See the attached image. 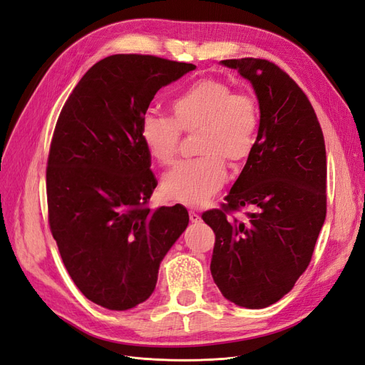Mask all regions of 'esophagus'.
<instances>
[{
  "label": "esophagus",
  "mask_w": 365,
  "mask_h": 365,
  "mask_svg": "<svg viewBox=\"0 0 365 365\" xmlns=\"http://www.w3.org/2000/svg\"><path fill=\"white\" fill-rule=\"evenodd\" d=\"M189 217H190L192 222H195V224H200V222H201V216L197 215V213H195V212H190V213H189Z\"/></svg>",
  "instance_id": "34e87169"
}]
</instances>
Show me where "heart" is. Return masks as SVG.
<instances>
[{
	"mask_svg": "<svg viewBox=\"0 0 365 365\" xmlns=\"http://www.w3.org/2000/svg\"><path fill=\"white\" fill-rule=\"evenodd\" d=\"M260 109L256 97L235 91L228 82L205 77L172 102V115L150 108L140 118V138L161 164L176 157L182 132L195 138L200 157L182 160L163 176L161 190L170 201L189 207L207 204L227 182L224 160L248 158L257 140Z\"/></svg>",
	"mask_w": 365,
	"mask_h": 365,
	"instance_id": "1",
	"label": "heart"
}]
</instances>
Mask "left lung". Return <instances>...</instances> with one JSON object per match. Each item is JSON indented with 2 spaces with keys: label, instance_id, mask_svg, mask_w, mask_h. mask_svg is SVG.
<instances>
[{
  "label": "left lung",
  "instance_id": "obj_1",
  "mask_svg": "<svg viewBox=\"0 0 365 365\" xmlns=\"http://www.w3.org/2000/svg\"><path fill=\"white\" fill-rule=\"evenodd\" d=\"M259 98L257 140L220 208L202 219L215 233L213 280L227 300L262 309L288 294L311 263L326 219V146L307 96L274 62L227 59ZM250 207L244 223L235 211Z\"/></svg>",
  "mask_w": 365,
  "mask_h": 365
}]
</instances>
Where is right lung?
I'll list each match as a JSON object with an SVG mask.
<instances>
[{
  "instance_id": "add662e5",
  "label": "right lung",
  "mask_w": 365,
  "mask_h": 365,
  "mask_svg": "<svg viewBox=\"0 0 365 365\" xmlns=\"http://www.w3.org/2000/svg\"><path fill=\"white\" fill-rule=\"evenodd\" d=\"M195 68L152 54H113L85 73L54 128L51 235L79 291L111 311L148 300L163 257L189 225L181 204L148 207L158 181L140 118L161 86Z\"/></svg>"
}]
</instances>
